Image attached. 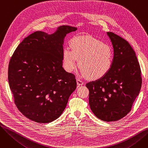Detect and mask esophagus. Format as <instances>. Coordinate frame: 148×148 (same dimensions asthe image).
<instances>
[{"instance_id":"obj_1","label":"esophagus","mask_w":148,"mask_h":148,"mask_svg":"<svg viewBox=\"0 0 148 148\" xmlns=\"http://www.w3.org/2000/svg\"><path fill=\"white\" fill-rule=\"evenodd\" d=\"M77 85H78L79 86H82V85L84 84V83L83 81H82L81 80L77 79Z\"/></svg>"}]
</instances>
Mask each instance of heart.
Returning a JSON list of instances; mask_svg holds the SVG:
<instances>
[{
    "label": "heart",
    "instance_id": "b5f03b06",
    "mask_svg": "<svg viewBox=\"0 0 148 148\" xmlns=\"http://www.w3.org/2000/svg\"><path fill=\"white\" fill-rule=\"evenodd\" d=\"M71 50L65 48L62 59L65 68L72 72L79 60L81 74L91 80H98L106 76L112 69L114 53L109 45L90 36H77L70 41Z\"/></svg>",
    "mask_w": 148,
    "mask_h": 148
}]
</instances>
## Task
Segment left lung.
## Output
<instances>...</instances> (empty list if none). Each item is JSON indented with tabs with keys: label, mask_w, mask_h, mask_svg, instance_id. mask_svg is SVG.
I'll return each mask as SVG.
<instances>
[{
	"label": "left lung",
	"mask_w": 148,
	"mask_h": 148,
	"mask_svg": "<svg viewBox=\"0 0 148 148\" xmlns=\"http://www.w3.org/2000/svg\"><path fill=\"white\" fill-rule=\"evenodd\" d=\"M114 49L113 65L106 76L86 84L92 112L106 122L123 118L131 110L140 90L141 69L130 44L116 34L107 32Z\"/></svg>",
	"instance_id": "8db88e82"
}]
</instances>
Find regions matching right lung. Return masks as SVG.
I'll use <instances>...</instances> for the list:
<instances>
[{
  "label": "right lung",
  "mask_w": 148,
  "mask_h": 148,
  "mask_svg": "<svg viewBox=\"0 0 148 148\" xmlns=\"http://www.w3.org/2000/svg\"><path fill=\"white\" fill-rule=\"evenodd\" d=\"M77 29L62 26L54 34L36 31L21 42L8 65L14 101L26 118L38 123L58 118L77 86L75 76L62 67L64 39Z\"/></svg>",
  "instance_id": "right-lung-1"
}]
</instances>
